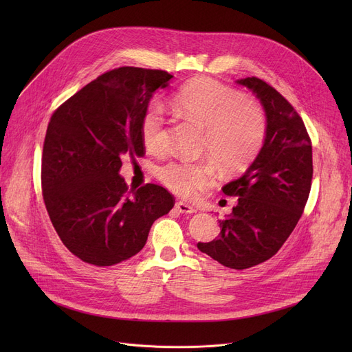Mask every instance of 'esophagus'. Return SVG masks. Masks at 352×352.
Wrapping results in <instances>:
<instances>
[{
	"instance_id": "esophagus-1",
	"label": "esophagus",
	"mask_w": 352,
	"mask_h": 352,
	"mask_svg": "<svg viewBox=\"0 0 352 352\" xmlns=\"http://www.w3.org/2000/svg\"><path fill=\"white\" fill-rule=\"evenodd\" d=\"M175 208H177V211L181 212V214H194V212H197L194 207L188 206L187 202H182V201H178V202H177Z\"/></svg>"
}]
</instances>
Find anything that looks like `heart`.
Here are the masks:
<instances>
[{"mask_svg":"<svg viewBox=\"0 0 352 352\" xmlns=\"http://www.w3.org/2000/svg\"><path fill=\"white\" fill-rule=\"evenodd\" d=\"M175 107L206 133V148L221 170L243 168L260 150L267 131L264 111L232 88L214 80L199 78L182 87L174 97ZM141 140L146 150L161 151L166 141L164 107L153 101L141 118ZM160 179L181 197H195L214 179L208 162L171 161L160 168Z\"/></svg>","mask_w":352,"mask_h":352,"instance_id":"1","label":"heart"}]
</instances>
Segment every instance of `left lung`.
<instances>
[{"mask_svg":"<svg viewBox=\"0 0 352 352\" xmlns=\"http://www.w3.org/2000/svg\"><path fill=\"white\" fill-rule=\"evenodd\" d=\"M236 84L263 104L265 138L245 173L223 187L238 202L219 221L218 238L197 247L224 267L245 270L278 252L301 218L311 190L312 146L304 121L278 91L256 77Z\"/></svg>","mask_w":352,"mask_h":352,"instance_id":"obj_1","label":"left lung"}]
</instances>
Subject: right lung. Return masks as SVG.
<instances>
[{
  "label": "right lung",
  "instance_id": "obj_1",
  "mask_svg": "<svg viewBox=\"0 0 352 352\" xmlns=\"http://www.w3.org/2000/svg\"><path fill=\"white\" fill-rule=\"evenodd\" d=\"M171 74L121 67L91 81L51 117L41 186L63 244L87 264L109 267L138 254L174 197L161 186L128 191L122 157L144 155L141 118Z\"/></svg>",
  "mask_w": 352,
  "mask_h": 352
}]
</instances>
